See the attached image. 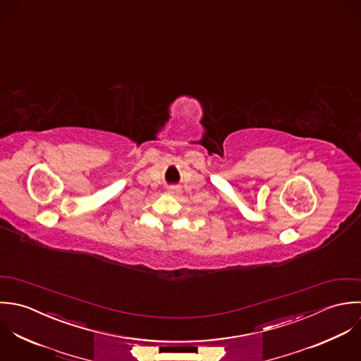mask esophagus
Returning a JSON list of instances; mask_svg holds the SVG:
<instances>
[{"mask_svg":"<svg viewBox=\"0 0 361 361\" xmlns=\"http://www.w3.org/2000/svg\"><path fill=\"white\" fill-rule=\"evenodd\" d=\"M168 195H171V196L178 195V189H176V188H169V189H168Z\"/></svg>","mask_w":361,"mask_h":361,"instance_id":"obj_1","label":"esophagus"}]
</instances>
